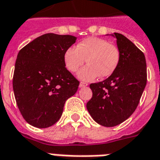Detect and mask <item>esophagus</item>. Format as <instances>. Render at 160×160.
<instances>
[{
  "label": "esophagus",
  "instance_id": "34e87169",
  "mask_svg": "<svg viewBox=\"0 0 160 160\" xmlns=\"http://www.w3.org/2000/svg\"><path fill=\"white\" fill-rule=\"evenodd\" d=\"M88 84H86V83H84V82H80V85H79V87L80 88H82V87H85V86H87Z\"/></svg>",
  "mask_w": 160,
  "mask_h": 160
}]
</instances>
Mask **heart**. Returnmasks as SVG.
I'll return each mask as SVG.
<instances>
[{"mask_svg": "<svg viewBox=\"0 0 160 160\" xmlns=\"http://www.w3.org/2000/svg\"><path fill=\"white\" fill-rule=\"evenodd\" d=\"M118 48L107 40L90 37L81 40L75 48L70 47L64 53V63L69 71L75 73L85 64H88L78 72V78L91 81L98 77H108L115 71L119 63Z\"/></svg>", "mask_w": 160, "mask_h": 160, "instance_id": "1", "label": "heart"}]
</instances>
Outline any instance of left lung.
<instances>
[{"mask_svg":"<svg viewBox=\"0 0 160 160\" xmlns=\"http://www.w3.org/2000/svg\"><path fill=\"white\" fill-rule=\"evenodd\" d=\"M111 35L117 39L119 63L107 79L90 85L92 98L86 104L91 118L104 127L119 125L134 112L147 83L143 53L122 34Z\"/></svg>","mask_w":160,"mask_h":160,"instance_id":"8db88e82","label":"left lung"}]
</instances>
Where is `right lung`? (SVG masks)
I'll use <instances>...</instances> for the list:
<instances>
[{"mask_svg": "<svg viewBox=\"0 0 160 160\" xmlns=\"http://www.w3.org/2000/svg\"><path fill=\"white\" fill-rule=\"evenodd\" d=\"M77 38L46 33L22 48L13 75L16 102L30 125L46 128L62 116L66 100L77 91L80 82L64 63V53Z\"/></svg>", "mask_w": 160, "mask_h": 160, "instance_id": "add662e5", "label": "right lung"}]
</instances>
